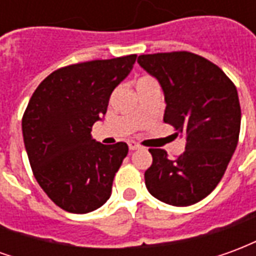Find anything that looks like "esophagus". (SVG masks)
Listing matches in <instances>:
<instances>
[{
	"instance_id": "obj_1",
	"label": "esophagus",
	"mask_w": 256,
	"mask_h": 256,
	"mask_svg": "<svg viewBox=\"0 0 256 256\" xmlns=\"http://www.w3.org/2000/svg\"><path fill=\"white\" fill-rule=\"evenodd\" d=\"M128 148H130V150H140L141 146H140L137 142H134V141H130V142H128Z\"/></svg>"
}]
</instances>
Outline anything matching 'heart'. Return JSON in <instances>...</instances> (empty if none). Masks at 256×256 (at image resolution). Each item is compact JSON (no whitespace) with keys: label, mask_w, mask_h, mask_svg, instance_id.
<instances>
[{"label":"heart","mask_w":256,"mask_h":256,"mask_svg":"<svg viewBox=\"0 0 256 256\" xmlns=\"http://www.w3.org/2000/svg\"><path fill=\"white\" fill-rule=\"evenodd\" d=\"M148 79H150V78H148V76H144V78H140L138 80H137V84H140V82H144V80H148Z\"/></svg>","instance_id":"heart-1"}]
</instances>
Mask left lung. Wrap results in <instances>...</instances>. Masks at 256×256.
Returning a JSON list of instances; mask_svg holds the SVG:
<instances>
[{
    "instance_id": "1",
    "label": "left lung",
    "mask_w": 256,
    "mask_h": 256,
    "mask_svg": "<svg viewBox=\"0 0 256 256\" xmlns=\"http://www.w3.org/2000/svg\"><path fill=\"white\" fill-rule=\"evenodd\" d=\"M137 62L160 84L164 123L186 137L174 159L150 148L145 185L154 198L172 206H190L220 184L236 150L242 110L234 84L218 66L194 53L141 54Z\"/></svg>"
}]
</instances>
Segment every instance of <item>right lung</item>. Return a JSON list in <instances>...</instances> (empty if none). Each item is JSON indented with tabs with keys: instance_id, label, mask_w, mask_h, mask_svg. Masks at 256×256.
<instances>
[{
	"instance_id": "1",
	"label": "right lung",
	"mask_w": 256,
	"mask_h": 256,
	"mask_svg": "<svg viewBox=\"0 0 256 256\" xmlns=\"http://www.w3.org/2000/svg\"><path fill=\"white\" fill-rule=\"evenodd\" d=\"M136 54L58 68L31 96L22 119L36 182L60 208L86 214L111 196L126 142L104 145L92 128L106 115L111 93L133 68Z\"/></svg>"
}]
</instances>
